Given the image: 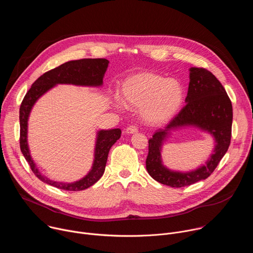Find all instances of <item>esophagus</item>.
<instances>
[{
  "mask_svg": "<svg viewBox=\"0 0 253 253\" xmlns=\"http://www.w3.org/2000/svg\"><path fill=\"white\" fill-rule=\"evenodd\" d=\"M127 134H135V133H137L138 132V128L136 127V126H134V125H131V126H129V127H127L126 128V131H125Z\"/></svg>",
  "mask_w": 253,
  "mask_h": 253,
  "instance_id": "1",
  "label": "esophagus"
}]
</instances>
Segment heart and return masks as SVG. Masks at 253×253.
<instances>
[{
  "instance_id": "heart-1",
  "label": "heart",
  "mask_w": 253,
  "mask_h": 253,
  "mask_svg": "<svg viewBox=\"0 0 253 253\" xmlns=\"http://www.w3.org/2000/svg\"><path fill=\"white\" fill-rule=\"evenodd\" d=\"M121 95L126 106L141 107V115L146 123L161 125L177 113L183 100V88L175 79H164L152 72H139L125 79ZM121 105L115 103L118 108Z\"/></svg>"
}]
</instances>
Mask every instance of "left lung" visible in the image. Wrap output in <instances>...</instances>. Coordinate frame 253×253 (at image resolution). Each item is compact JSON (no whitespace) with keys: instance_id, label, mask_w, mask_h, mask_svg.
I'll use <instances>...</instances> for the list:
<instances>
[{"instance_id":"1","label":"left lung","mask_w":253,"mask_h":253,"mask_svg":"<svg viewBox=\"0 0 253 253\" xmlns=\"http://www.w3.org/2000/svg\"><path fill=\"white\" fill-rule=\"evenodd\" d=\"M189 71L186 105L148 141L146 169L149 175L159 183L175 188L188 186L209 177L227 152L231 139L232 104L224 87L204 68L192 67ZM186 126H197L212 134L215 147L211 158L199 169L188 172L173 171L163 165L162 144L170 130Z\"/></svg>"}]
</instances>
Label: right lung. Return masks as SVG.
Returning <instances> with one entry per match:
<instances>
[{"label": "right lung", "mask_w": 253, "mask_h": 253, "mask_svg": "<svg viewBox=\"0 0 253 253\" xmlns=\"http://www.w3.org/2000/svg\"><path fill=\"white\" fill-rule=\"evenodd\" d=\"M109 61L106 59H81L69 61L52 69L36 80L24 97L20 107V148L29 163L33 173L43 182L62 190L80 191L89 188L102 177L107 163L108 153L113 144L121 137L119 128L100 130L97 133L94 162L89 173L79 181L73 183L57 182L42 175L36 167L28 146V120L34 104L57 84H72L77 86L98 87L103 84V78Z\"/></svg>", "instance_id": "obj_1"}]
</instances>
